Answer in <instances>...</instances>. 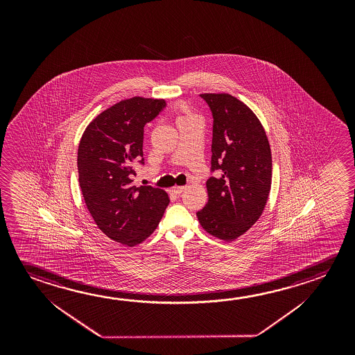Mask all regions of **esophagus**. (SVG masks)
Masks as SVG:
<instances>
[{"instance_id": "1", "label": "esophagus", "mask_w": 355, "mask_h": 355, "mask_svg": "<svg viewBox=\"0 0 355 355\" xmlns=\"http://www.w3.org/2000/svg\"><path fill=\"white\" fill-rule=\"evenodd\" d=\"M186 188H187V187H184V186L173 187V189H172V192L175 193V194H180V193H183V192H184V191H186Z\"/></svg>"}]
</instances>
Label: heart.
<instances>
[{
  "label": "heart",
  "instance_id": "b5f03b06",
  "mask_svg": "<svg viewBox=\"0 0 355 355\" xmlns=\"http://www.w3.org/2000/svg\"><path fill=\"white\" fill-rule=\"evenodd\" d=\"M191 117L196 116L193 115L192 112H189V111L187 110L186 107H180V120H183V119H191Z\"/></svg>",
  "mask_w": 355,
  "mask_h": 355
}]
</instances>
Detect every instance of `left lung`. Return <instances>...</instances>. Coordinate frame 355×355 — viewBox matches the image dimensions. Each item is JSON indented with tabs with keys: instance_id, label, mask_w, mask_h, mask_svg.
Returning a JSON list of instances; mask_svg holds the SVG:
<instances>
[{
	"instance_id": "left-lung-1",
	"label": "left lung",
	"mask_w": 355,
	"mask_h": 355,
	"mask_svg": "<svg viewBox=\"0 0 355 355\" xmlns=\"http://www.w3.org/2000/svg\"><path fill=\"white\" fill-rule=\"evenodd\" d=\"M213 115L208 203L197 213L207 233L233 241L261 216L268 203L272 157L268 136L255 114L229 94H200Z\"/></svg>"
}]
</instances>
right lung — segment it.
Here are the masks:
<instances>
[{"instance_id":"add662e5","label":"right lung","mask_w":355,"mask_h":355,"mask_svg":"<svg viewBox=\"0 0 355 355\" xmlns=\"http://www.w3.org/2000/svg\"><path fill=\"white\" fill-rule=\"evenodd\" d=\"M164 107L162 99L122 100L87 125L79 144V186L87 210L100 230L122 245L148 238L169 203L163 189L132 184L135 164H145L144 128Z\"/></svg>"}]
</instances>
